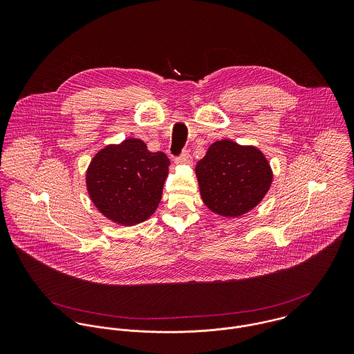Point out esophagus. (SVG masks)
I'll return each mask as SVG.
<instances>
[{
  "mask_svg": "<svg viewBox=\"0 0 354 354\" xmlns=\"http://www.w3.org/2000/svg\"><path fill=\"white\" fill-rule=\"evenodd\" d=\"M174 162H176V165H188V163L191 162V155H189V152H183L181 156H178V158L174 159Z\"/></svg>",
  "mask_w": 354,
  "mask_h": 354,
  "instance_id": "1",
  "label": "esophagus"
}]
</instances>
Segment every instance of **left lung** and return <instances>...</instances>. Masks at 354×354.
Listing matches in <instances>:
<instances>
[{"label": "left lung", "mask_w": 354, "mask_h": 354, "mask_svg": "<svg viewBox=\"0 0 354 354\" xmlns=\"http://www.w3.org/2000/svg\"><path fill=\"white\" fill-rule=\"evenodd\" d=\"M201 196L215 214L237 218L264 199L272 184L270 162L254 146L214 142L195 167Z\"/></svg>", "instance_id": "left-lung-1"}]
</instances>
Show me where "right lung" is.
Instances as JSON below:
<instances>
[{
  "mask_svg": "<svg viewBox=\"0 0 354 354\" xmlns=\"http://www.w3.org/2000/svg\"><path fill=\"white\" fill-rule=\"evenodd\" d=\"M169 166L163 152L149 151L140 139L107 145L87 167L88 196L109 221L122 226L139 225L158 208Z\"/></svg>",
  "mask_w": 354,
  "mask_h": 354,
  "instance_id": "1",
  "label": "right lung"
}]
</instances>
